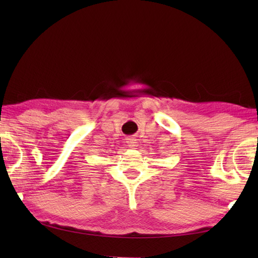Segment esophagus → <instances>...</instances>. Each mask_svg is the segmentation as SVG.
<instances>
[{
  "instance_id": "34e87169",
  "label": "esophagus",
  "mask_w": 258,
  "mask_h": 258,
  "mask_svg": "<svg viewBox=\"0 0 258 258\" xmlns=\"http://www.w3.org/2000/svg\"><path fill=\"white\" fill-rule=\"evenodd\" d=\"M126 144H127V146L130 147H135L136 145H138V142H136V140L134 138H127L126 139Z\"/></svg>"
}]
</instances>
